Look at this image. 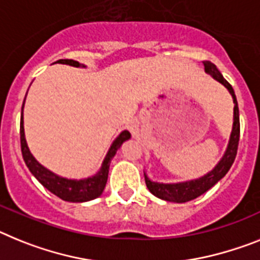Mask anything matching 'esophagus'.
<instances>
[{
    "mask_svg": "<svg viewBox=\"0 0 260 260\" xmlns=\"http://www.w3.org/2000/svg\"><path fill=\"white\" fill-rule=\"evenodd\" d=\"M127 128H128V131H129L131 133H133V135H136L137 131H139V121H137L136 119H132V120L128 121Z\"/></svg>",
    "mask_w": 260,
    "mask_h": 260,
    "instance_id": "1",
    "label": "esophagus"
}]
</instances>
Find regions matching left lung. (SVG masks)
<instances>
[{
  "mask_svg": "<svg viewBox=\"0 0 260 260\" xmlns=\"http://www.w3.org/2000/svg\"><path fill=\"white\" fill-rule=\"evenodd\" d=\"M203 64H204V71L208 74H211L214 80L222 83L228 89V91L230 92L232 98H233V128H232L229 143H228L224 155L218 161V164L209 173L205 174L204 177H200L193 180L179 182V183H159V182H153V180H150L148 178V175L144 174L145 175L146 187H148L149 191L154 196L162 199V200H166V202L186 203L199 198V196L207 192L209 188H212L214 184L217 183L218 180H221L226 175V173L232 168V165H233L234 159H236L239 141V110L236 94H234V90L232 87V85L218 72L216 65L212 64L211 61H203Z\"/></svg>",
  "mask_w": 260,
  "mask_h": 260,
  "instance_id": "obj_1",
  "label": "left lung"
}]
</instances>
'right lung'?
I'll use <instances>...</instances> for the list:
<instances>
[{
    "label": "right lung",
    "mask_w": 260,
    "mask_h": 260,
    "mask_svg": "<svg viewBox=\"0 0 260 260\" xmlns=\"http://www.w3.org/2000/svg\"><path fill=\"white\" fill-rule=\"evenodd\" d=\"M58 64H67L72 65L76 68H85V65L80 64L78 61L74 60H58ZM53 62V64H56ZM27 95V94H26ZM26 99V98H24ZM24 106V101H23ZM23 106H22L21 112V148H22V155L26 162L27 168L31 171L34 177L39 180L43 186L46 187L48 191H51L53 195L58 196L60 199L65 200V202L72 203H83L89 202V200H94V199L99 198L102 195L103 189H105L106 183H107L108 178V170H110V164L114 155L116 154L117 149L120 148L121 144L124 141L131 139V133L128 131H123V132L114 140V143L111 144L110 149H108L107 154H106L105 159L102 162V166L99 169L96 174H94L92 177L85 178V179H68V178H62L57 174L52 173L47 168H44L43 165L36 161L35 157L31 154L30 149L27 146L26 137H24V128H23Z\"/></svg>",
    "instance_id": "1"
}]
</instances>
